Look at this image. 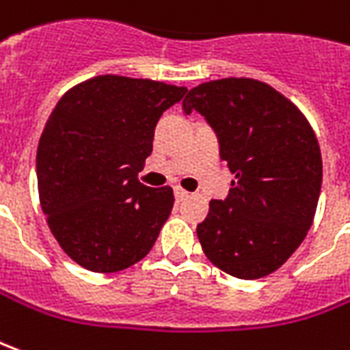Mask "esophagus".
Listing matches in <instances>:
<instances>
[{
  "label": "esophagus",
  "instance_id": "1",
  "mask_svg": "<svg viewBox=\"0 0 350 350\" xmlns=\"http://www.w3.org/2000/svg\"><path fill=\"white\" fill-rule=\"evenodd\" d=\"M174 197L176 200H183L189 197V193L185 191V189H182V187H174Z\"/></svg>",
  "mask_w": 350,
  "mask_h": 350
}]
</instances>
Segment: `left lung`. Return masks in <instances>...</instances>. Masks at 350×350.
<instances>
[{
	"label": "left lung",
	"instance_id": "obj_1",
	"mask_svg": "<svg viewBox=\"0 0 350 350\" xmlns=\"http://www.w3.org/2000/svg\"><path fill=\"white\" fill-rule=\"evenodd\" d=\"M182 107L206 119L234 174L197 226L202 250L231 277H267L297 250L317 212L322 157L311 124L267 83L244 77L202 83Z\"/></svg>",
	"mask_w": 350,
	"mask_h": 350
}]
</instances>
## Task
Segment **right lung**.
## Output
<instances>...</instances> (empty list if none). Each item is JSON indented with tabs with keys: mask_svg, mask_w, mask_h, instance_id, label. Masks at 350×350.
I'll use <instances>...</instances> for the list:
<instances>
[{
	"mask_svg": "<svg viewBox=\"0 0 350 350\" xmlns=\"http://www.w3.org/2000/svg\"><path fill=\"white\" fill-rule=\"evenodd\" d=\"M185 87L98 75L66 92L39 138L38 189L60 248L81 267L116 273L148 256L170 216V187L138 172L161 116Z\"/></svg>",
	"mask_w": 350,
	"mask_h": 350,
	"instance_id": "obj_1",
	"label": "right lung"
}]
</instances>
